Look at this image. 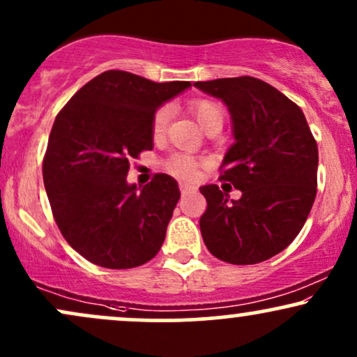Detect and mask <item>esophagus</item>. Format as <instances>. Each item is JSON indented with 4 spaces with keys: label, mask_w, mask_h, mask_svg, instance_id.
Returning a JSON list of instances; mask_svg holds the SVG:
<instances>
[{
    "label": "esophagus",
    "mask_w": 357,
    "mask_h": 357,
    "mask_svg": "<svg viewBox=\"0 0 357 357\" xmlns=\"http://www.w3.org/2000/svg\"><path fill=\"white\" fill-rule=\"evenodd\" d=\"M179 190H181V195H188V192H191L195 190V186H191V184L188 183H181L179 184Z\"/></svg>",
    "instance_id": "obj_1"
}]
</instances>
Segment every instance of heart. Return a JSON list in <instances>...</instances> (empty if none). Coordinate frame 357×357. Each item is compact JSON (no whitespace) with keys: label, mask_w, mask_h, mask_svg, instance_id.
<instances>
[{"label":"heart","mask_w":357,"mask_h":357,"mask_svg":"<svg viewBox=\"0 0 357 357\" xmlns=\"http://www.w3.org/2000/svg\"><path fill=\"white\" fill-rule=\"evenodd\" d=\"M188 109L195 116L196 121L199 122V126L204 129L213 124H221L223 126L225 121V112L221 109V105L215 100L208 99H195L190 100L188 104ZM167 124H169V109L166 105H161V107L155 109L153 121H151V134H153L154 139H159L162 134L166 132ZM203 161L192 158L190 154L184 153H176L165 161V169L167 173H171L176 178L181 179H192L198 173V167Z\"/></svg>","instance_id":"1"}]
</instances>
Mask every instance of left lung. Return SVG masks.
I'll use <instances>...</instances> for the list:
<instances>
[{
  "label": "left lung",
  "instance_id": "obj_1",
  "mask_svg": "<svg viewBox=\"0 0 357 357\" xmlns=\"http://www.w3.org/2000/svg\"><path fill=\"white\" fill-rule=\"evenodd\" d=\"M195 85L230 109L236 142L220 166V181L241 191L230 203L218 184L199 188L206 198L203 241L228 264H260L304 227L317 195V142L301 107L267 82L243 75Z\"/></svg>",
  "mask_w": 357,
  "mask_h": 357
}]
</instances>
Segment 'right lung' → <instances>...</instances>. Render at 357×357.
I'll use <instances>...</instances> for the list:
<instances>
[{
    "label": "right lung",
    "instance_id": "right-lung-1",
    "mask_svg": "<svg viewBox=\"0 0 357 357\" xmlns=\"http://www.w3.org/2000/svg\"><path fill=\"white\" fill-rule=\"evenodd\" d=\"M191 82H158L107 70L56 114L43 155V183L68 245L105 268H134L161 248L178 183L154 174L141 190L127 184L130 159L153 149L151 121L162 102Z\"/></svg>",
    "mask_w": 357,
    "mask_h": 357
}]
</instances>
